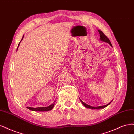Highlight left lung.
I'll return each mask as SVG.
<instances>
[{"instance_id": "obj_1", "label": "left lung", "mask_w": 134, "mask_h": 134, "mask_svg": "<svg viewBox=\"0 0 134 134\" xmlns=\"http://www.w3.org/2000/svg\"><path fill=\"white\" fill-rule=\"evenodd\" d=\"M98 31L99 32V33L100 34V40H101V41H103L104 42H107V43H109L112 46V44L111 43V41H109V40L107 37V36L103 33V32H102V31H100V30H98ZM80 101H81V102L82 103V104L84 105L85 107L88 108H91V109H100V108H103L104 107H107V106H108V105L110 104L111 103V102H112V101H111V102H109L108 104H107L106 105H104V106H98V107H93V106H90V105H88V104H87L86 103H85L84 102H83L82 100H80Z\"/></svg>"}]
</instances>
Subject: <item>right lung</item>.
Here are the masks:
<instances>
[{"instance_id":"add662e5","label":"right lung","mask_w":134,"mask_h":134,"mask_svg":"<svg viewBox=\"0 0 134 134\" xmlns=\"http://www.w3.org/2000/svg\"><path fill=\"white\" fill-rule=\"evenodd\" d=\"M23 37H24V36H23L22 38H23ZM21 41H22V40H21ZM20 43H21V42H20L19 43L18 45V47L19 45L20 44ZM17 49H18V48H17ZM55 102H54L53 103H52L51 105H50L49 106H47V107H36V108L30 107H27V108L28 109H29L30 110H31V111H39V112L48 111H50V110H51V109H52V108H53V107H54V104H55Z\"/></svg>"}]
</instances>
